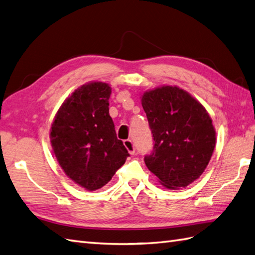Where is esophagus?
Segmentation results:
<instances>
[{"label":"esophagus","mask_w":255,"mask_h":255,"mask_svg":"<svg viewBox=\"0 0 255 255\" xmlns=\"http://www.w3.org/2000/svg\"><path fill=\"white\" fill-rule=\"evenodd\" d=\"M124 145H125L126 149L128 150V152L130 153V154L133 155L135 153V150H134V145H133V142L131 140H124Z\"/></svg>","instance_id":"34e87169"}]
</instances>
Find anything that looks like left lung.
<instances>
[{"mask_svg":"<svg viewBox=\"0 0 255 255\" xmlns=\"http://www.w3.org/2000/svg\"><path fill=\"white\" fill-rule=\"evenodd\" d=\"M154 140L146 167L168 189L186 188L202 175L216 143L204 106L178 87L163 86L141 98Z\"/></svg>","mask_w":255,"mask_h":255,"instance_id":"left-lung-1","label":"left lung"}]
</instances>
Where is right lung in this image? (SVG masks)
<instances>
[{
  "label": "right lung",
  "mask_w": 255,
  "mask_h": 255,
  "mask_svg": "<svg viewBox=\"0 0 255 255\" xmlns=\"http://www.w3.org/2000/svg\"><path fill=\"white\" fill-rule=\"evenodd\" d=\"M111 93L105 82L81 86L64 101L50 130L64 173L89 191L105 186L129 156L109 113Z\"/></svg>",
  "instance_id": "obj_1"
}]
</instances>
